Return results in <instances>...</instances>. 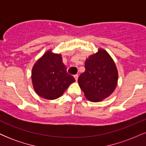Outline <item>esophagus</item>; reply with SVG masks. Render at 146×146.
Instances as JSON below:
<instances>
[{
  "label": "esophagus",
  "mask_w": 146,
  "mask_h": 146,
  "mask_svg": "<svg viewBox=\"0 0 146 146\" xmlns=\"http://www.w3.org/2000/svg\"><path fill=\"white\" fill-rule=\"evenodd\" d=\"M74 78L75 79V80H78V75H74Z\"/></svg>",
  "instance_id": "34e87169"
}]
</instances>
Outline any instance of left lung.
<instances>
[{"label":"left lung","instance_id":"8db88e82","mask_svg":"<svg viewBox=\"0 0 146 146\" xmlns=\"http://www.w3.org/2000/svg\"><path fill=\"white\" fill-rule=\"evenodd\" d=\"M85 71L78 83L85 96L91 102H100L115 90L118 80L115 64L104 49L89 56L85 62Z\"/></svg>","mask_w":146,"mask_h":146}]
</instances>
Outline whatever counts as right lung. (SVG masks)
Listing matches in <instances>:
<instances>
[{"instance_id":"obj_1","label":"right lung","mask_w":146,"mask_h":146,"mask_svg":"<svg viewBox=\"0 0 146 146\" xmlns=\"http://www.w3.org/2000/svg\"><path fill=\"white\" fill-rule=\"evenodd\" d=\"M31 79L35 91L46 100L60 98L75 78L66 71L61 55L45 53L33 66Z\"/></svg>"}]
</instances>
